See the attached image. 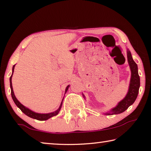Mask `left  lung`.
I'll return each instance as SVG.
<instances>
[{"label":"left lung","mask_w":151,"mask_h":151,"mask_svg":"<svg viewBox=\"0 0 151 151\" xmlns=\"http://www.w3.org/2000/svg\"><path fill=\"white\" fill-rule=\"evenodd\" d=\"M127 58L129 62L130 68L131 70V78L130 83L129 92L123 100L119 102L118 105L111 111L106 112L107 115H112L123 112L134 103L139 94V90L140 87V77L138 73V67L136 63L132 59L131 53L130 51L127 50Z\"/></svg>","instance_id":"1"}]
</instances>
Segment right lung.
<instances>
[{"label":"right lung","mask_w":151,"mask_h":151,"mask_svg":"<svg viewBox=\"0 0 151 151\" xmlns=\"http://www.w3.org/2000/svg\"><path fill=\"white\" fill-rule=\"evenodd\" d=\"M14 66L15 65H14L13 67H12V73H13V72H14ZM12 76V75L11 76V77H10V86H11V96H12V100H13V101L14 102L15 104H16V105L18 107H19V108L20 110H21V111L23 112V113H24L28 116L30 117V118L39 120V121H46V120L50 119V117L57 115L58 113L60 111V109H61V106H62L63 101H62V103H61V104H60V106L59 107V109H58L57 111H56L55 112H50V113H48V114H39V113H37V112H33L32 111H30V109H29L28 108H27V107H25L24 106L22 105V104L20 103L19 101L17 100V98H16V96H14V92H13V89H12V81H11ZM68 87H69V85H68L67 86H66V90H65V93H66V91H68Z\"/></svg>","instance_id":"1"}]
</instances>
